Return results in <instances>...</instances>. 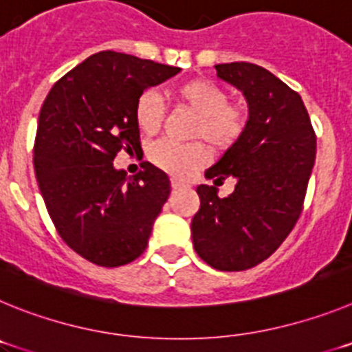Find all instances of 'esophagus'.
<instances>
[{"mask_svg":"<svg viewBox=\"0 0 352 352\" xmlns=\"http://www.w3.org/2000/svg\"><path fill=\"white\" fill-rule=\"evenodd\" d=\"M170 186H173L174 190H179V188H185L186 183H185V182H182V179L173 178V179H170Z\"/></svg>","mask_w":352,"mask_h":352,"instance_id":"34e87169","label":"esophagus"}]
</instances>
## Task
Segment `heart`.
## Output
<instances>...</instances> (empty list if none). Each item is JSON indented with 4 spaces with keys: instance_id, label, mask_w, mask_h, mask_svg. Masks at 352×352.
Segmentation results:
<instances>
[{
    "instance_id": "1",
    "label": "heart",
    "mask_w": 352,
    "mask_h": 352,
    "mask_svg": "<svg viewBox=\"0 0 352 352\" xmlns=\"http://www.w3.org/2000/svg\"><path fill=\"white\" fill-rule=\"evenodd\" d=\"M179 104L195 114L192 139H206L213 148L227 149L241 139L247 129V111L241 105L231 104L222 86L208 79H190L174 89ZM162 104L153 91H144L135 102L133 120L144 135H155L162 126ZM151 160L157 167L174 176H188L204 166L210 151L203 142L176 144L162 141L151 149Z\"/></svg>"
}]
</instances>
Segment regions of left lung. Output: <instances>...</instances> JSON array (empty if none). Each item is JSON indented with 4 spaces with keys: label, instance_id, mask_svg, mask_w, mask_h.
Masks as SVG:
<instances>
[{
    "label": "left lung",
    "instance_id": "left-lung-1",
    "mask_svg": "<svg viewBox=\"0 0 352 352\" xmlns=\"http://www.w3.org/2000/svg\"><path fill=\"white\" fill-rule=\"evenodd\" d=\"M217 76L243 93V135L204 173L214 185L236 178L234 192L199 185L201 208L192 219L197 256L220 272H243L268 259L303 210L316 162V132L301 96L254 63L214 65Z\"/></svg>",
    "mask_w": 352,
    "mask_h": 352
}]
</instances>
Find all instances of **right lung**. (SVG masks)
<instances>
[{"label":"right lung","mask_w":352,"mask_h":352,"mask_svg":"<svg viewBox=\"0 0 352 352\" xmlns=\"http://www.w3.org/2000/svg\"><path fill=\"white\" fill-rule=\"evenodd\" d=\"M182 68L102 51L65 74L43 100L33 164L52 223L89 263L116 268L148 247L170 194L167 174L149 162L126 178L114 157L141 149L133 107L142 91Z\"/></svg>","instance_id":"1"}]
</instances>
